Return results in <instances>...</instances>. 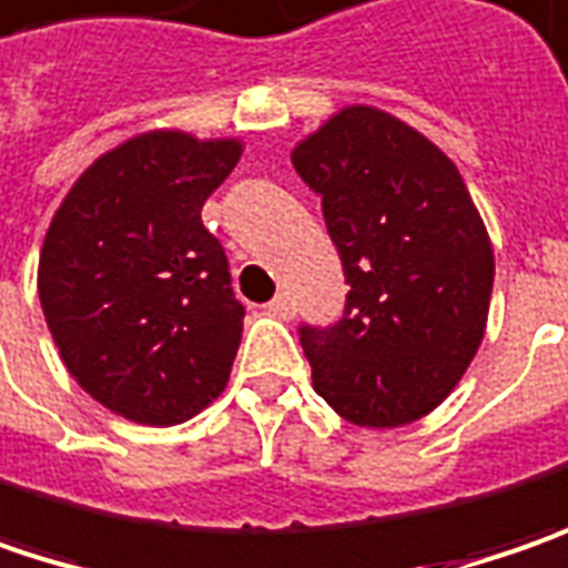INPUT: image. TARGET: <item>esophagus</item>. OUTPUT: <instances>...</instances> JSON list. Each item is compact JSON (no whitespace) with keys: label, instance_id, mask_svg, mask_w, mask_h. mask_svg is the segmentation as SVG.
<instances>
[{"label":"esophagus","instance_id":"1","mask_svg":"<svg viewBox=\"0 0 568 568\" xmlns=\"http://www.w3.org/2000/svg\"><path fill=\"white\" fill-rule=\"evenodd\" d=\"M266 311H270V314H273V317H292V298H288V295H276V298H273V302H270V305H266Z\"/></svg>","mask_w":568,"mask_h":568}]
</instances>
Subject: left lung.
<instances>
[{
  "label": "left lung",
  "instance_id": "1",
  "mask_svg": "<svg viewBox=\"0 0 568 568\" xmlns=\"http://www.w3.org/2000/svg\"><path fill=\"white\" fill-rule=\"evenodd\" d=\"M321 193L349 283L333 327H302L314 390L343 419L397 429L438 407L474 362L493 298V241L467 184L394 113L346 104L292 149Z\"/></svg>",
  "mask_w": 568,
  "mask_h": 568
}]
</instances>
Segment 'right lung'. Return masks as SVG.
<instances>
[{"mask_svg": "<svg viewBox=\"0 0 568 568\" xmlns=\"http://www.w3.org/2000/svg\"><path fill=\"white\" fill-rule=\"evenodd\" d=\"M237 136L149 130L94 159L50 219L38 295L65 372L101 407L178 426L225 390L244 308L203 203Z\"/></svg>", "mask_w": 568, "mask_h": 568, "instance_id": "add662e5", "label": "right lung"}]
</instances>
